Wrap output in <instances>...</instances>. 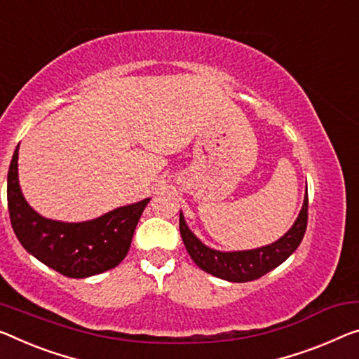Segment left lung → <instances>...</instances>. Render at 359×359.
<instances>
[{"instance_id":"1","label":"left lung","mask_w":359,"mask_h":359,"mask_svg":"<svg viewBox=\"0 0 359 359\" xmlns=\"http://www.w3.org/2000/svg\"><path fill=\"white\" fill-rule=\"evenodd\" d=\"M306 223L308 196H305L302 210L292 228L273 244L258 247L253 250L219 252L202 244L194 233L187 228L183 213L180 212V233L192 260L205 273L229 280V283H249V280L262 278L271 269L278 268L300 245L306 231Z\"/></svg>"}]
</instances>
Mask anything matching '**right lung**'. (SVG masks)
<instances>
[{
    "mask_svg": "<svg viewBox=\"0 0 359 359\" xmlns=\"http://www.w3.org/2000/svg\"><path fill=\"white\" fill-rule=\"evenodd\" d=\"M19 146L8 172L11 224L24 249L67 278H88L112 269L130 250L136 224L151 198L118 207L81 223L41 217L27 203L19 186Z\"/></svg>",
    "mask_w": 359,
    "mask_h": 359,
    "instance_id": "right-lung-1",
    "label": "right lung"
}]
</instances>
